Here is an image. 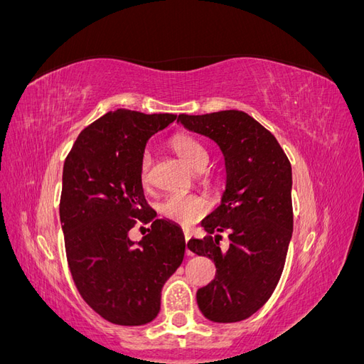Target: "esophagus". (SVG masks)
Listing matches in <instances>:
<instances>
[{"label": "esophagus", "instance_id": "1", "mask_svg": "<svg viewBox=\"0 0 364 364\" xmlns=\"http://www.w3.org/2000/svg\"><path fill=\"white\" fill-rule=\"evenodd\" d=\"M183 237H185V243H188V241L191 240V234L188 232V230H183ZM186 253H188V255H191L190 250H186Z\"/></svg>", "mask_w": 364, "mask_h": 364}]
</instances>
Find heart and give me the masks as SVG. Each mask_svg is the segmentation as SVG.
<instances>
[{"mask_svg": "<svg viewBox=\"0 0 364 364\" xmlns=\"http://www.w3.org/2000/svg\"><path fill=\"white\" fill-rule=\"evenodd\" d=\"M171 147L178 153L181 159L196 170H203L208 164V150L199 139L191 135L181 134L171 139ZM141 183L147 186L151 181V155L144 151L139 164ZM208 213V203L199 196L174 193L168 196L161 205V214L170 222L181 226H191Z\"/></svg>", "mask_w": 364, "mask_h": 364, "instance_id": "obj_1", "label": "heart"}]
</instances>
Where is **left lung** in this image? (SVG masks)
Returning a JSON list of instances; mask_svg holds the SVG:
<instances>
[{"label":"left lung","instance_id":"1","mask_svg":"<svg viewBox=\"0 0 364 364\" xmlns=\"http://www.w3.org/2000/svg\"><path fill=\"white\" fill-rule=\"evenodd\" d=\"M178 121L214 139L226 162L222 205L202 226L203 240L188 249L215 264V278L197 290V304L213 322L245 321L277 289L293 234L291 164L279 142L243 111L205 115L181 114ZM220 232L230 234V249H219Z\"/></svg>","mask_w":364,"mask_h":364}]
</instances>
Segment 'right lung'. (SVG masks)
I'll list each match as a JSON object with an SVG mask.
<instances>
[{"mask_svg": "<svg viewBox=\"0 0 364 364\" xmlns=\"http://www.w3.org/2000/svg\"><path fill=\"white\" fill-rule=\"evenodd\" d=\"M174 119L117 109L85 127L65 159L59 213L70 272L83 301L115 325L151 322L183 261L182 229L156 218L139 179L149 138ZM149 223L134 244L128 230Z\"/></svg>", "mask_w": 364, "mask_h": 364, "instance_id": "1", "label": "right lung"}]
</instances>
